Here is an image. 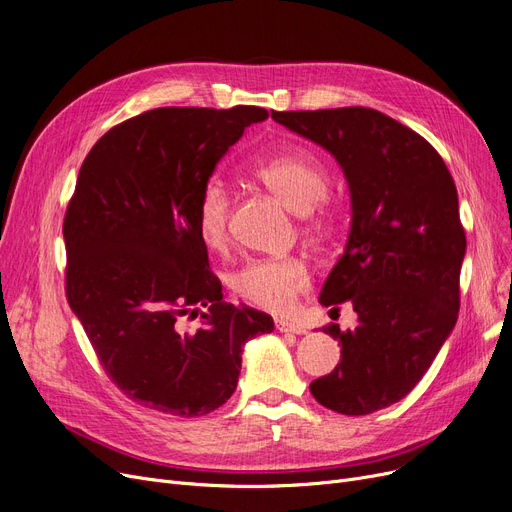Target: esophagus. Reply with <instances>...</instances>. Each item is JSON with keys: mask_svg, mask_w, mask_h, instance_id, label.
Listing matches in <instances>:
<instances>
[{"mask_svg": "<svg viewBox=\"0 0 512 512\" xmlns=\"http://www.w3.org/2000/svg\"><path fill=\"white\" fill-rule=\"evenodd\" d=\"M276 328L280 332H293V335H305V328L301 324L288 322V320H276Z\"/></svg>", "mask_w": 512, "mask_h": 512, "instance_id": "34e87169", "label": "esophagus"}]
</instances>
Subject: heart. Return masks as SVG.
I'll return each instance as SVG.
<instances>
[{"label": "heart", "mask_w": 512, "mask_h": 512, "mask_svg": "<svg viewBox=\"0 0 512 512\" xmlns=\"http://www.w3.org/2000/svg\"><path fill=\"white\" fill-rule=\"evenodd\" d=\"M261 184L272 188L284 203L305 215V228L314 236L332 230V213L326 207L330 175L311 154H280L253 167ZM230 192L219 180H209L196 203V228L211 249H224L230 236ZM230 288L247 303L265 309H291L309 291L311 276L307 263L299 257L249 259L230 274Z\"/></svg>", "instance_id": "b5f03b06"}]
</instances>
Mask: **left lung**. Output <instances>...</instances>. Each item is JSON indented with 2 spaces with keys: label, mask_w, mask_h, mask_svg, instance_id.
<instances>
[{
  "label": "left lung",
  "mask_w": 512,
  "mask_h": 512,
  "mask_svg": "<svg viewBox=\"0 0 512 512\" xmlns=\"http://www.w3.org/2000/svg\"><path fill=\"white\" fill-rule=\"evenodd\" d=\"M272 119L326 148L351 192V230L320 303L349 301L358 326H324L341 362L309 385L339 414L364 416L406 397L458 320L466 236L458 192L439 152L374 108L272 110Z\"/></svg>",
  "instance_id": "1"
}]
</instances>
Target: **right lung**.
<instances>
[{
    "label": "right lung",
    "mask_w": 512,
    "mask_h": 512,
    "mask_svg": "<svg viewBox=\"0 0 512 512\" xmlns=\"http://www.w3.org/2000/svg\"><path fill=\"white\" fill-rule=\"evenodd\" d=\"M259 106H165L94 144L64 215L66 299L108 379L133 402L205 416L232 397L249 339L272 316L226 303L196 228L198 194ZM208 307L198 331L181 326Z\"/></svg>",
    "instance_id": "obj_1"
}]
</instances>
